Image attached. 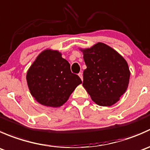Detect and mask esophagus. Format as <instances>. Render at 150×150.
<instances>
[{
  "mask_svg": "<svg viewBox=\"0 0 150 150\" xmlns=\"http://www.w3.org/2000/svg\"><path fill=\"white\" fill-rule=\"evenodd\" d=\"M78 75H79V77L81 78V79L83 81V73H82V72H80V73L78 74Z\"/></svg>",
  "mask_w": 150,
  "mask_h": 150,
  "instance_id": "34e87169",
  "label": "esophagus"
}]
</instances>
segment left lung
Listing matches in <instances>:
<instances>
[{
    "label": "left lung",
    "mask_w": 150,
    "mask_h": 150,
    "mask_svg": "<svg viewBox=\"0 0 150 150\" xmlns=\"http://www.w3.org/2000/svg\"><path fill=\"white\" fill-rule=\"evenodd\" d=\"M87 68L83 72V86L92 100L99 106L110 107L120 100L126 91L130 75L126 60L104 43L80 48Z\"/></svg>",
    "instance_id": "obj_1"
}]
</instances>
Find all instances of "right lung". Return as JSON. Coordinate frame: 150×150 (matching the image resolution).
<instances>
[{"mask_svg":"<svg viewBox=\"0 0 150 150\" xmlns=\"http://www.w3.org/2000/svg\"><path fill=\"white\" fill-rule=\"evenodd\" d=\"M26 79L34 99L42 105L54 108L62 106L82 83L79 76L72 73L70 64L62 58L61 52L49 48L36 57Z\"/></svg>","mask_w":150,"mask_h":150,"instance_id":"obj_1","label":"right lung"}]
</instances>
